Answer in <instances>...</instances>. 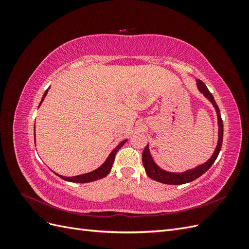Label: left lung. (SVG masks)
<instances>
[{
  "label": "left lung",
  "instance_id": "8db88e82",
  "mask_svg": "<svg viewBox=\"0 0 249 249\" xmlns=\"http://www.w3.org/2000/svg\"><path fill=\"white\" fill-rule=\"evenodd\" d=\"M196 84H197V88L199 91L203 95H205L211 103L213 104V106L217 113L218 126H219V129H218V143H217V146L214 150V154L206 163L199 165V166L195 167L194 169L187 170L185 172H169L166 170H163L154 162L152 156H150L148 144H147L142 153V163H143V166H144V168H145L146 175L150 178L157 180V182L167 184V185H182V184H186V183H190V182H192V180L196 179L197 178L202 176L206 171H208L209 168L214 164L218 155H219L221 145H222V139H223V123L221 119L220 111H219V108H218V106H217V104L214 100L212 93L209 91V89L205 85V83L200 80H196Z\"/></svg>",
  "mask_w": 249,
  "mask_h": 249
}]
</instances>
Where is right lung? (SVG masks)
<instances>
[{
	"label": "right lung",
	"mask_w": 249,
	"mask_h": 249,
	"mask_svg": "<svg viewBox=\"0 0 249 249\" xmlns=\"http://www.w3.org/2000/svg\"><path fill=\"white\" fill-rule=\"evenodd\" d=\"M49 90V89H48ZM48 90H46V92H44L42 99H41V102L39 105H41L42 101L44 97H46L47 93H48ZM126 142V140H124L119 143V144L112 150V153L109 155V157L107 158V160L105 161V163L102 165V166H100L97 169L91 171V172H88V173H85V175H81V176H76V177H63V176H59V175H56L58 177L61 178L62 179L64 180H67V182H72V183H89V182H93V180H96V179H100V178H103L105 177L108 176V173L110 172L111 168H112V165L113 163H114V159H115V155L116 153L118 152V149L122 147L124 143Z\"/></svg>",
	"instance_id": "add662e5"
}]
</instances>
